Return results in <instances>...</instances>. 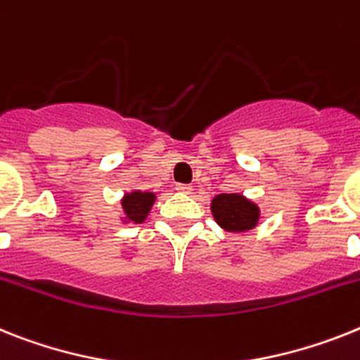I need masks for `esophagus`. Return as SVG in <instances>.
Here are the masks:
<instances>
[{"label":"esophagus","instance_id":"1","mask_svg":"<svg viewBox=\"0 0 360 360\" xmlns=\"http://www.w3.org/2000/svg\"><path fill=\"white\" fill-rule=\"evenodd\" d=\"M175 190L181 192V194H190V192H192V186L185 185V183H177V185H175Z\"/></svg>","mask_w":360,"mask_h":360}]
</instances>
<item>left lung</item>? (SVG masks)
<instances>
[{"instance_id": "8db88e82", "label": "left lung", "mask_w": 360, "mask_h": 360, "mask_svg": "<svg viewBox=\"0 0 360 360\" xmlns=\"http://www.w3.org/2000/svg\"><path fill=\"white\" fill-rule=\"evenodd\" d=\"M212 214L217 225L229 232H245L256 225L259 210L240 194H219L212 201Z\"/></svg>"}]
</instances>
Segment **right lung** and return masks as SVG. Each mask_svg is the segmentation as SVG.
<instances>
[{
  "label": "right lung",
  "instance_id": "obj_1",
  "mask_svg": "<svg viewBox=\"0 0 360 360\" xmlns=\"http://www.w3.org/2000/svg\"><path fill=\"white\" fill-rule=\"evenodd\" d=\"M155 201V195L152 192H131L126 194L122 199V208L126 212V219L134 223H143L144 217L150 212V207Z\"/></svg>",
  "mask_w": 360,
  "mask_h": 360
}]
</instances>
